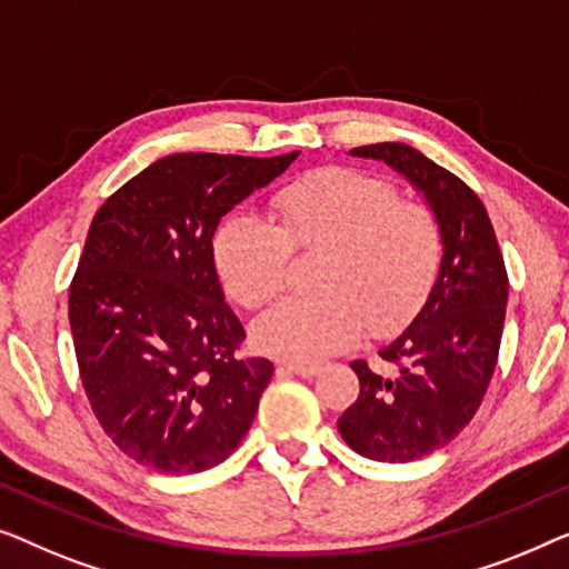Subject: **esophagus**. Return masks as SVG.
Here are the masks:
<instances>
[{"mask_svg":"<svg viewBox=\"0 0 569 569\" xmlns=\"http://www.w3.org/2000/svg\"><path fill=\"white\" fill-rule=\"evenodd\" d=\"M278 371H288V373L303 376V379H311V376L319 373V363H293V361H286V363L278 366Z\"/></svg>","mask_w":569,"mask_h":569,"instance_id":"1","label":"esophagus"}]
</instances>
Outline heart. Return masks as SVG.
<instances>
[{
  "instance_id": "heart-1",
  "label": "heart",
  "mask_w": 569,
  "mask_h": 569,
  "mask_svg": "<svg viewBox=\"0 0 569 569\" xmlns=\"http://www.w3.org/2000/svg\"><path fill=\"white\" fill-rule=\"evenodd\" d=\"M291 252H322L317 293L268 309L252 327L268 353L311 363L361 338L410 322L433 291L443 231L426 203L405 201L389 180L322 167L273 198V221L229 213L213 231L216 273L231 299L260 309L283 291Z\"/></svg>"
}]
</instances>
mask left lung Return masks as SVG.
<instances>
[{
    "label": "left lung",
    "mask_w": 569,
    "mask_h": 569,
    "mask_svg": "<svg viewBox=\"0 0 569 569\" xmlns=\"http://www.w3.org/2000/svg\"><path fill=\"white\" fill-rule=\"evenodd\" d=\"M353 154L402 172L443 231L441 270L426 307L379 350V366L350 363L361 395L338 420L356 453L405 463L451 443L482 405L498 366L508 270L485 203L461 178L399 141L356 147Z\"/></svg>",
    "instance_id": "left-lung-1"
}]
</instances>
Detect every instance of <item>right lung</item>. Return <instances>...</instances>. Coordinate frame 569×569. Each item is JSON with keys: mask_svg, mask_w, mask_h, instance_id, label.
Listing matches in <instances>:
<instances>
[{"mask_svg": "<svg viewBox=\"0 0 569 569\" xmlns=\"http://www.w3.org/2000/svg\"><path fill=\"white\" fill-rule=\"evenodd\" d=\"M299 151L157 159L98 208L69 286L84 395L113 443L159 475H196L234 451L273 376L242 358L244 327L216 276L221 216Z\"/></svg>", "mask_w": 569, "mask_h": 569, "instance_id": "1", "label": "right lung"}]
</instances>
